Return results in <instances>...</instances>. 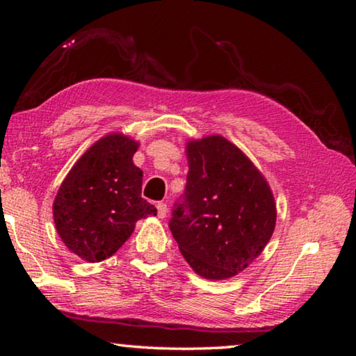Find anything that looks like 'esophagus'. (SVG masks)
<instances>
[{
	"label": "esophagus",
	"instance_id": "34e87169",
	"mask_svg": "<svg viewBox=\"0 0 356 356\" xmlns=\"http://www.w3.org/2000/svg\"><path fill=\"white\" fill-rule=\"evenodd\" d=\"M156 213H159V218H165L166 213H168V206L165 202L156 204Z\"/></svg>",
	"mask_w": 356,
	"mask_h": 356
}]
</instances>
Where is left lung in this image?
<instances>
[{"mask_svg": "<svg viewBox=\"0 0 356 356\" xmlns=\"http://www.w3.org/2000/svg\"><path fill=\"white\" fill-rule=\"evenodd\" d=\"M184 202L170 222L179 250L206 280L243 272L264 251L276 225L267 179L236 144L221 135L188 140Z\"/></svg>", "mask_w": 356, "mask_h": 356, "instance_id": "8db88e82", "label": "left lung"}]
</instances>
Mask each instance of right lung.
Returning a JSON list of instances; mask_svg holds the SVG:
<instances>
[{
  "label": "right lung",
  "instance_id": "right-lung-1",
  "mask_svg": "<svg viewBox=\"0 0 356 356\" xmlns=\"http://www.w3.org/2000/svg\"><path fill=\"white\" fill-rule=\"evenodd\" d=\"M140 147L119 131L95 141L72 166L53 202V220L69 251L86 262L111 257L127 242L138 220L156 215L141 197Z\"/></svg>",
  "mask_w": 356,
  "mask_h": 356
}]
</instances>
